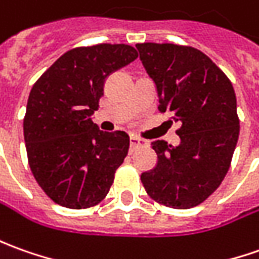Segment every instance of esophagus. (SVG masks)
Segmentation results:
<instances>
[{
	"mask_svg": "<svg viewBox=\"0 0 259 259\" xmlns=\"http://www.w3.org/2000/svg\"><path fill=\"white\" fill-rule=\"evenodd\" d=\"M146 144H147V142L143 140V139H139L136 136L130 137V149L132 150H135L137 147H142V146H146Z\"/></svg>",
	"mask_w": 259,
	"mask_h": 259,
	"instance_id": "34e87169",
	"label": "esophagus"
}]
</instances>
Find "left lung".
<instances>
[{
	"label": "left lung",
	"mask_w": 259,
	"mask_h": 259,
	"mask_svg": "<svg viewBox=\"0 0 259 259\" xmlns=\"http://www.w3.org/2000/svg\"><path fill=\"white\" fill-rule=\"evenodd\" d=\"M153 79L160 112H171L179 146L153 142L154 168L140 176L147 194L166 207L187 210L218 189L240 135L237 98L226 73L201 51L174 44H137Z\"/></svg>",
	"instance_id": "left-lung-1"
}]
</instances>
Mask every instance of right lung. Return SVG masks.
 <instances>
[{
    "label": "right lung",
    "instance_id": "add662e5",
    "mask_svg": "<svg viewBox=\"0 0 259 259\" xmlns=\"http://www.w3.org/2000/svg\"><path fill=\"white\" fill-rule=\"evenodd\" d=\"M136 58L124 44L70 49L32 86L24 117L28 163L56 204L89 208L109 193L127 156L129 135L100 130L92 115L107 76Z\"/></svg>",
    "mask_w": 259,
    "mask_h": 259
}]
</instances>
